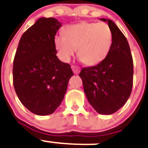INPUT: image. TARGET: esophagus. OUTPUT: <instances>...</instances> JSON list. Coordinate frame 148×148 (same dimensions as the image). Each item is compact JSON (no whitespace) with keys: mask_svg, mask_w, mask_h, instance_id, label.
I'll use <instances>...</instances> for the list:
<instances>
[{"mask_svg":"<svg viewBox=\"0 0 148 148\" xmlns=\"http://www.w3.org/2000/svg\"><path fill=\"white\" fill-rule=\"evenodd\" d=\"M71 68L72 69H73V72L75 73V74H79V72H80V68L76 66H72Z\"/></svg>","mask_w":148,"mask_h":148,"instance_id":"esophagus-1","label":"esophagus"}]
</instances>
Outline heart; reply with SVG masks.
I'll return each instance as SVG.
<instances>
[{
	"label": "heart",
	"instance_id": "heart-1",
	"mask_svg": "<svg viewBox=\"0 0 148 148\" xmlns=\"http://www.w3.org/2000/svg\"><path fill=\"white\" fill-rule=\"evenodd\" d=\"M64 36L56 35L54 45L60 59L69 62L77 55L87 66H96L105 60L110 51L113 35L106 23H83L68 25Z\"/></svg>",
	"mask_w": 148,
	"mask_h": 148
}]
</instances>
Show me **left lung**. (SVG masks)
I'll list each match as a JSON object with an SVG mask.
<instances>
[{"instance_id":"1","label":"left lung","mask_w":148,"mask_h":148,"mask_svg":"<svg viewBox=\"0 0 148 148\" xmlns=\"http://www.w3.org/2000/svg\"><path fill=\"white\" fill-rule=\"evenodd\" d=\"M107 22L112 32L110 51L97 65L82 69V80L88 101L100 114L110 115L119 110L131 95L133 85V60L126 38L112 20Z\"/></svg>"}]
</instances>
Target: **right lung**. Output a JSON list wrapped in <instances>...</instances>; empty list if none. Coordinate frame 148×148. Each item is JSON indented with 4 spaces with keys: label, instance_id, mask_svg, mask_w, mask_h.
<instances>
[{
    "label": "right lung",
    "instance_id": "1",
    "mask_svg": "<svg viewBox=\"0 0 148 148\" xmlns=\"http://www.w3.org/2000/svg\"><path fill=\"white\" fill-rule=\"evenodd\" d=\"M57 19L40 18L22 35L13 60V86L19 101L36 115L53 113L60 105L73 75L57 56Z\"/></svg>",
    "mask_w": 148,
    "mask_h": 148
}]
</instances>
